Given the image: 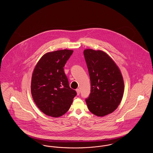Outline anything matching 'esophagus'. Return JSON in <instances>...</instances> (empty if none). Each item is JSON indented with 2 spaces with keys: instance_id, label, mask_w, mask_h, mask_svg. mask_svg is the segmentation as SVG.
<instances>
[{
  "instance_id": "esophagus-1",
  "label": "esophagus",
  "mask_w": 153,
  "mask_h": 153,
  "mask_svg": "<svg viewBox=\"0 0 153 153\" xmlns=\"http://www.w3.org/2000/svg\"><path fill=\"white\" fill-rule=\"evenodd\" d=\"M76 92H77V94L78 95H80V90L79 89H77L76 90Z\"/></svg>"
}]
</instances>
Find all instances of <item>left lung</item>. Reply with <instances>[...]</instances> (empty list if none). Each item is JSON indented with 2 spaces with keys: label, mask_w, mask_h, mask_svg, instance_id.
Returning a JSON list of instances; mask_svg holds the SVG:
<instances>
[{
  "label": "left lung",
  "mask_w": 153,
  "mask_h": 153,
  "mask_svg": "<svg viewBox=\"0 0 153 153\" xmlns=\"http://www.w3.org/2000/svg\"><path fill=\"white\" fill-rule=\"evenodd\" d=\"M91 83V94L85 99L89 110L97 117L113 112L123 96L122 74L114 61L105 52L84 51Z\"/></svg>",
  "instance_id": "obj_1"
}]
</instances>
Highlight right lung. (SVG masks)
I'll return each instance as SVG.
<instances>
[{
	"instance_id": "add662e5",
	"label": "right lung",
	"mask_w": 153,
	"mask_h": 153,
	"mask_svg": "<svg viewBox=\"0 0 153 153\" xmlns=\"http://www.w3.org/2000/svg\"><path fill=\"white\" fill-rule=\"evenodd\" d=\"M72 50H59L45 54L33 71L31 93L36 106L45 114L53 117L69 110L76 92L71 88L64 71Z\"/></svg>"
}]
</instances>
